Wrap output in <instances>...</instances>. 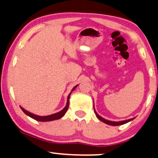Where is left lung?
I'll return each instance as SVG.
<instances>
[{"label":"left lung","mask_w":158,"mask_h":158,"mask_svg":"<svg viewBox=\"0 0 158 158\" xmlns=\"http://www.w3.org/2000/svg\"><path fill=\"white\" fill-rule=\"evenodd\" d=\"M94 112L95 113H96V116L101 121H102V122L107 123L108 125H110V126H119V125H123L124 124V123H127L128 122H130V121H132L135 118H130V119H128V120H124V121H109V120H107V119L104 118H102V116H100L98 114L96 113V110H95L94 108Z\"/></svg>","instance_id":"left-lung-1"}]
</instances>
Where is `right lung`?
<instances>
[{"label": "right lung", "instance_id": "1", "mask_svg": "<svg viewBox=\"0 0 158 158\" xmlns=\"http://www.w3.org/2000/svg\"><path fill=\"white\" fill-rule=\"evenodd\" d=\"M78 86L77 85H76L75 87H73V89H72L71 92L70 93V94L68 95V100H67V103H66V105L65 107H64L63 109H62L61 111L58 112V113H54V114H52V115H46V116H40V115H35V114L34 113H30V112L27 111L26 110H25L24 108H23L22 107H20L21 108V110H23V112L26 114V115H27L28 116L32 118L33 119H35L36 121H54V120H57V119H60L62 118L63 115H64V113L67 112V110L68 109V107H69V98H70V96H71V94L72 93V91L73 90H75V88Z\"/></svg>", "mask_w": 158, "mask_h": 158}]
</instances>
